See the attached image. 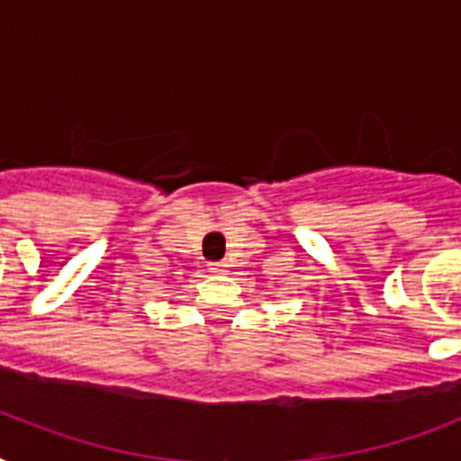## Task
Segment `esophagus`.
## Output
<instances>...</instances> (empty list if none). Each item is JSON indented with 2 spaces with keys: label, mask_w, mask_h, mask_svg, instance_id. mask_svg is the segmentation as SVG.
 <instances>
[{
  "label": "esophagus",
  "mask_w": 461,
  "mask_h": 461,
  "mask_svg": "<svg viewBox=\"0 0 461 461\" xmlns=\"http://www.w3.org/2000/svg\"><path fill=\"white\" fill-rule=\"evenodd\" d=\"M227 263H224V260H217V263H210V270H212V273H227Z\"/></svg>",
  "instance_id": "esophagus-1"
}]
</instances>
